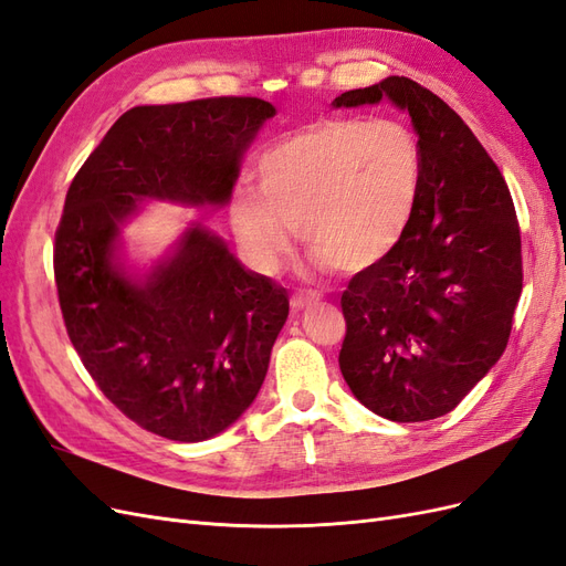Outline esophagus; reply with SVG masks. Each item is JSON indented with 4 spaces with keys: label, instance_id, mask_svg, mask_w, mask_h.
<instances>
[{
    "label": "esophagus",
    "instance_id": "obj_1",
    "mask_svg": "<svg viewBox=\"0 0 566 566\" xmlns=\"http://www.w3.org/2000/svg\"><path fill=\"white\" fill-rule=\"evenodd\" d=\"M318 297L314 293H306V295H293L290 297V306H293V312H302L306 306L314 304Z\"/></svg>",
    "mask_w": 566,
    "mask_h": 566
}]
</instances>
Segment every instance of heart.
<instances>
[{
    "label": "heart",
    "instance_id": "heart-1",
    "mask_svg": "<svg viewBox=\"0 0 566 566\" xmlns=\"http://www.w3.org/2000/svg\"><path fill=\"white\" fill-rule=\"evenodd\" d=\"M424 172L418 134L391 117H321L256 163V188H238L231 229L248 260L279 273L297 227L316 269L366 271L385 262L416 217Z\"/></svg>",
    "mask_w": 566,
    "mask_h": 566
}]
</instances>
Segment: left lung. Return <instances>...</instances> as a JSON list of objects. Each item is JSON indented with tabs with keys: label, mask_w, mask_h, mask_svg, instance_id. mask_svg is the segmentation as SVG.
<instances>
[{
	"label": "left lung",
	"mask_w": 566,
	"mask_h": 566,
	"mask_svg": "<svg viewBox=\"0 0 566 566\" xmlns=\"http://www.w3.org/2000/svg\"><path fill=\"white\" fill-rule=\"evenodd\" d=\"M389 101L422 156L420 200L401 245L349 281L339 370L354 397L394 422L447 416L505 352L522 295V238L507 184L462 117L391 75L333 108Z\"/></svg>",
	"instance_id": "obj_1"
}]
</instances>
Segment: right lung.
Returning <instances> with one entry per match:
<instances>
[{"instance_id":"obj_1","label":"right lung","mask_w":566,"mask_h":566,"mask_svg":"<svg viewBox=\"0 0 566 566\" xmlns=\"http://www.w3.org/2000/svg\"><path fill=\"white\" fill-rule=\"evenodd\" d=\"M273 115L250 96L136 106L67 188L54 248L67 337L98 389L165 439H212L245 413L290 302L202 221L148 266L129 262L123 229L148 200L227 208Z\"/></svg>"}]
</instances>
